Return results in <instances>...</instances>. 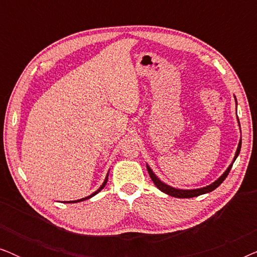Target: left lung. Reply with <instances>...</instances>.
Here are the masks:
<instances>
[{
  "label": "left lung",
  "mask_w": 257,
  "mask_h": 257,
  "mask_svg": "<svg viewBox=\"0 0 257 257\" xmlns=\"http://www.w3.org/2000/svg\"><path fill=\"white\" fill-rule=\"evenodd\" d=\"M235 100H236V98H235ZM238 125H240V122H238ZM241 143L242 140L240 139V143H238V146H237V150H236V153H235V157H234V160L233 163H231L229 165V167L227 168L226 172L221 175V177L217 179V180H215L213 182V184H210L208 186H206V187H202V188H196V189H179V188H174V187H171V186H168L165 184V182H163L160 180L159 178L157 177L156 174L153 173V171L151 170V167L149 166V165H146L147 167V171H149V174L151 179H152V181L154 182V185L157 186L158 188L160 189L161 192L166 193V194L171 195V196H174V198H180V199H184V198H194V196H198V195H202V194H206V193H209L214 191V189L219 187V186L222 184L224 179L227 178V175L229 174L230 172V168L231 166H233L234 161L236 160V158L238 156V153H240V150H241Z\"/></svg>",
  "instance_id": "left-lung-1"
}]
</instances>
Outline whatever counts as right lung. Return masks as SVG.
<instances>
[{
  "label": "right lung",
  "mask_w": 257,
  "mask_h": 257,
  "mask_svg": "<svg viewBox=\"0 0 257 257\" xmlns=\"http://www.w3.org/2000/svg\"><path fill=\"white\" fill-rule=\"evenodd\" d=\"M107 177H108V173H107V175H106V178H105V180H104V182H103V185H101V186H100V187H99V188H98L96 192H94V193H92V194H91V195H89V196H86V198L79 199V200H75V201H66V202H69V203H72V202H73V203H75V202H80V201H84V200H87V199L92 198V196H93V195H96V194H97V193H99V192L101 191V189H103V188L105 187V185H106V182H107Z\"/></svg>",
  "instance_id": "obj_1"
}]
</instances>
